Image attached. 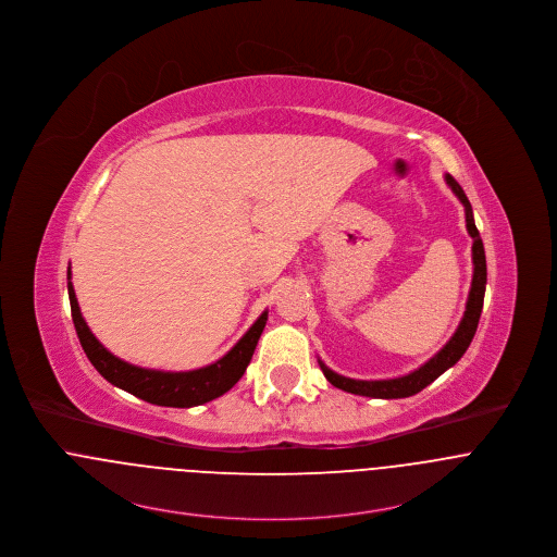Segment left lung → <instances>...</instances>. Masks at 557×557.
Instances as JSON below:
<instances>
[{
    "label": "left lung",
    "mask_w": 557,
    "mask_h": 557,
    "mask_svg": "<svg viewBox=\"0 0 557 557\" xmlns=\"http://www.w3.org/2000/svg\"><path fill=\"white\" fill-rule=\"evenodd\" d=\"M447 185L451 187V191L456 194L457 200L463 203L466 210V230L472 238V285H470V294H468V302H466V310L463 317L457 325L456 334L451 336V341L434 355L430 361H425L423 366H419L417 370H412L410 374L398 376V379H383V381H357V379H349L343 374H336L334 370H330L321 359L319 366L325 374V379L343 389L349 392L355 396H368V398H383V400H394V398H408L419 394L421 389H425L430 383H434L445 370H449L451 366H456L459 357L466 354V349L470 347L476 325H479V317L483 310V298H485V285H487V265H485V249H483V240L479 236V230L474 225V216H472V206L468 202L463 189L457 185L454 176H445Z\"/></svg>",
    "instance_id": "left-lung-1"
}]
</instances>
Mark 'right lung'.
<instances>
[{
	"label": "right lung",
	"instance_id": "1",
	"mask_svg": "<svg viewBox=\"0 0 557 557\" xmlns=\"http://www.w3.org/2000/svg\"><path fill=\"white\" fill-rule=\"evenodd\" d=\"M70 268H67V296L72 306V321L78 334V341L89 357V361L96 366L101 376L116 385L119 389L129 392L132 396L151 403L157 406H174V408H189V406L210 403L225 392H230L240 376L245 374L251 357H253L257 341L265 327L268 310L259 314V319L249 327V332L227 351L221 359H216L210 366H203L189 372H163V370H149L140 366H132L119 357L103 349L100 341L91 334L89 325L83 319V312L78 308V300L74 294V285L70 281Z\"/></svg>",
	"mask_w": 557,
	"mask_h": 557
}]
</instances>
